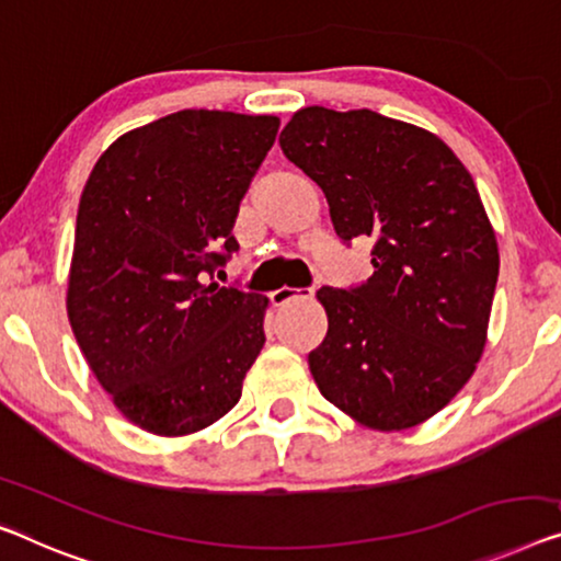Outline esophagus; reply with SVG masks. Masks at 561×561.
Returning a JSON list of instances; mask_svg holds the SVG:
<instances>
[{"label":"esophagus","instance_id":"34e87169","mask_svg":"<svg viewBox=\"0 0 561 561\" xmlns=\"http://www.w3.org/2000/svg\"><path fill=\"white\" fill-rule=\"evenodd\" d=\"M309 297H312V289H291V287L274 289L270 295L274 307H284V305L295 302V299H309Z\"/></svg>","mask_w":561,"mask_h":561}]
</instances>
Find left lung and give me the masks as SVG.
<instances>
[{
	"mask_svg": "<svg viewBox=\"0 0 561 561\" xmlns=\"http://www.w3.org/2000/svg\"><path fill=\"white\" fill-rule=\"evenodd\" d=\"M279 146L322 188L334 233L373 244L363 287H322L317 388L373 431L421 425L458 396L486 347L499 244L479 188L436 133L309 105Z\"/></svg>",
	"mask_w": 561,
	"mask_h": 561,
	"instance_id": "left-lung-1",
	"label": "left lung"
}]
</instances>
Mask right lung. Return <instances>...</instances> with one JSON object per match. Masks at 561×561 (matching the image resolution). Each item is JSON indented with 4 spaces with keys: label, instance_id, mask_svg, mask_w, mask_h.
<instances>
[{
    "label": "right lung",
    "instance_id": "1",
    "mask_svg": "<svg viewBox=\"0 0 561 561\" xmlns=\"http://www.w3.org/2000/svg\"><path fill=\"white\" fill-rule=\"evenodd\" d=\"M277 130V115L171 113L123 133L82 188L67 320L113 405L153 436L227 415L262 353L270 299L204 277L237 249Z\"/></svg>",
    "mask_w": 561,
    "mask_h": 561
}]
</instances>
